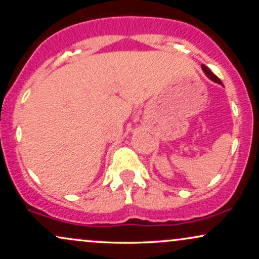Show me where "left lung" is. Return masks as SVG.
<instances>
[{
    "label": "left lung",
    "mask_w": 259,
    "mask_h": 259,
    "mask_svg": "<svg viewBox=\"0 0 259 259\" xmlns=\"http://www.w3.org/2000/svg\"><path fill=\"white\" fill-rule=\"evenodd\" d=\"M202 69H203V72L204 73H206V75L208 76V78H209L210 80H213V81H214V82H218V84H221L222 85V81H221V79H219V78H217V76L214 75V74H213L212 72H210V70L209 69H208V68L206 67V65H202Z\"/></svg>",
    "instance_id": "1"
}]
</instances>
